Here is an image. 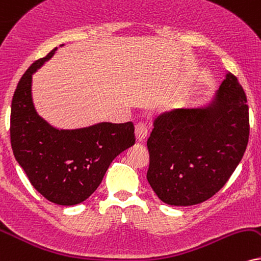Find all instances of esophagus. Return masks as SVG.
<instances>
[{
	"instance_id": "obj_1",
	"label": "esophagus",
	"mask_w": 261,
	"mask_h": 261,
	"mask_svg": "<svg viewBox=\"0 0 261 261\" xmlns=\"http://www.w3.org/2000/svg\"><path fill=\"white\" fill-rule=\"evenodd\" d=\"M134 133H136V139H137L138 143H143V141L145 140L146 137H147L146 125L143 124V123H138L136 125V132H134Z\"/></svg>"
}]
</instances>
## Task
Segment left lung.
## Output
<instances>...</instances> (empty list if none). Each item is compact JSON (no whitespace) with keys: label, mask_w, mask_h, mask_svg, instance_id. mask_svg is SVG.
I'll return each instance as SVG.
<instances>
[{"label":"left lung","mask_w":261,"mask_h":261,"mask_svg":"<svg viewBox=\"0 0 261 261\" xmlns=\"http://www.w3.org/2000/svg\"><path fill=\"white\" fill-rule=\"evenodd\" d=\"M249 138L247 96L227 72L207 105L160 115L147 139V181L162 202L194 205L226 184Z\"/></svg>","instance_id":"obj_1"}]
</instances>
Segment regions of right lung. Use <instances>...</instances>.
I'll return each mask as SVG.
<instances>
[{
	"label": "right lung",
	"instance_id": "obj_1",
	"mask_svg": "<svg viewBox=\"0 0 261 261\" xmlns=\"http://www.w3.org/2000/svg\"><path fill=\"white\" fill-rule=\"evenodd\" d=\"M57 49L32 64L18 83L11 108V144L19 166L44 198L75 205L98 189L112 161L134 145V125L100 122L58 129L43 120L32 101V75Z\"/></svg>",
	"mask_w": 261,
	"mask_h": 261
}]
</instances>
